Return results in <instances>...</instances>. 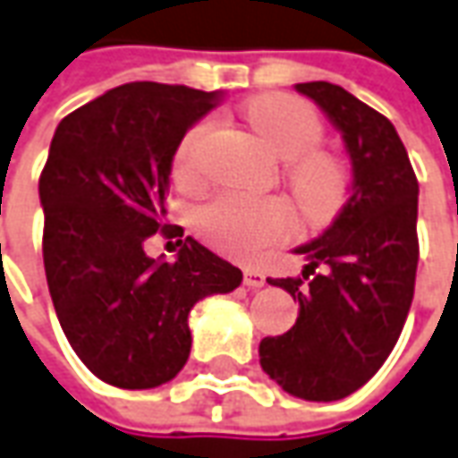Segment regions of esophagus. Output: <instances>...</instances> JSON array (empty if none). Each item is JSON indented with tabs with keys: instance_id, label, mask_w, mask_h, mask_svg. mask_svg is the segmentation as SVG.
Here are the masks:
<instances>
[{
	"instance_id": "esophagus-1",
	"label": "esophagus",
	"mask_w": 458,
	"mask_h": 458,
	"mask_svg": "<svg viewBox=\"0 0 458 458\" xmlns=\"http://www.w3.org/2000/svg\"><path fill=\"white\" fill-rule=\"evenodd\" d=\"M242 283H245L248 288H263V285H266V276H263L260 270L245 268V273H242Z\"/></svg>"
}]
</instances>
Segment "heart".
<instances>
[{
    "mask_svg": "<svg viewBox=\"0 0 458 458\" xmlns=\"http://www.w3.org/2000/svg\"><path fill=\"white\" fill-rule=\"evenodd\" d=\"M245 117L270 150L283 157V177L295 203L310 220H323L344 203L346 170L328 152L316 150L323 140V120L310 105L291 95H263L245 107ZM216 120L205 117L190 127L175 150V177L198 182L203 177L205 148ZM293 213L281 198H248L223 192L198 213V228L217 250L255 260L293 233Z\"/></svg>",
    "mask_w": 458,
    "mask_h": 458,
    "instance_id": "1",
    "label": "heart"
}]
</instances>
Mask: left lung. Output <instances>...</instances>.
I'll list each match as a JSON object with an SVG mask.
<instances>
[{
  "mask_svg": "<svg viewBox=\"0 0 458 458\" xmlns=\"http://www.w3.org/2000/svg\"><path fill=\"white\" fill-rule=\"evenodd\" d=\"M341 132L351 157V198L331 228L295 248L298 278H268L298 298L291 331L260 341V366L283 391L338 401L359 391L399 341L413 301L419 182L396 127L331 82H301Z\"/></svg>",
  "mask_w": 458,
  "mask_h": 458,
  "instance_id": "8db88e82",
  "label": "left lung"
}]
</instances>
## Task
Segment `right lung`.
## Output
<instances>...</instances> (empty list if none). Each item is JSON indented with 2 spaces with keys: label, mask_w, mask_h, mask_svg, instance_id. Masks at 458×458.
<instances>
[{
  "label": "right lung",
  "mask_w": 458,
  "mask_h": 458,
  "mask_svg": "<svg viewBox=\"0 0 458 458\" xmlns=\"http://www.w3.org/2000/svg\"><path fill=\"white\" fill-rule=\"evenodd\" d=\"M217 92L130 82L70 112L39 175L49 295L70 346L117 388H155L190 356V308L230 293L242 273L195 238L173 263L145 253L165 225L182 135ZM182 235V230H180Z\"/></svg>",
  "instance_id": "add662e5"
}]
</instances>
